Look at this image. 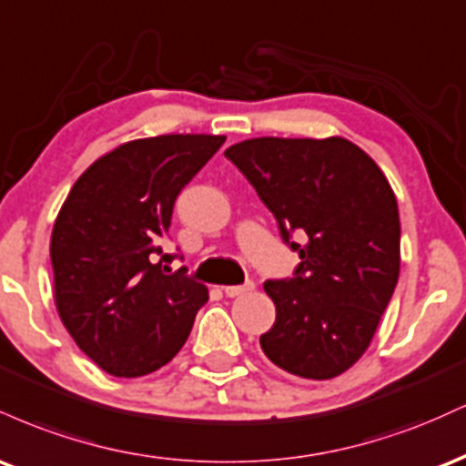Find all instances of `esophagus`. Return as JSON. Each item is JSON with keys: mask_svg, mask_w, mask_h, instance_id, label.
<instances>
[{"mask_svg": "<svg viewBox=\"0 0 466 466\" xmlns=\"http://www.w3.org/2000/svg\"><path fill=\"white\" fill-rule=\"evenodd\" d=\"M254 280H248L243 282V285H232V287H223V291H226L228 298H238V296H245V293L254 291Z\"/></svg>", "mask_w": 466, "mask_h": 466, "instance_id": "obj_1", "label": "esophagus"}]
</instances>
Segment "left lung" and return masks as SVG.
I'll use <instances>...</instances> for the list:
<instances>
[{
  "label": "left lung",
  "mask_w": 466,
  "mask_h": 466,
  "mask_svg": "<svg viewBox=\"0 0 466 466\" xmlns=\"http://www.w3.org/2000/svg\"><path fill=\"white\" fill-rule=\"evenodd\" d=\"M226 157L300 256L291 278L265 282L276 322L260 349L302 379L346 372L370 346L399 280V208L386 175L344 137H254Z\"/></svg>",
  "instance_id": "8db88e82"
}]
</instances>
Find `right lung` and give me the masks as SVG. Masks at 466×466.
<instances>
[{"instance_id":"add662e5","label":"right lung","mask_w":466,"mask_h":466,"mask_svg":"<svg viewBox=\"0 0 466 466\" xmlns=\"http://www.w3.org/2000/svg\"><path fill=\"white\" fill-rule=\"evenodd\" d=\"M223 136H157L106 153L80 175L50 240L55 298L78 349L114 377H142L188 339L208 289L186 271L164 274L159 238L175 199Z\"/></svg>"}]
</instances>
